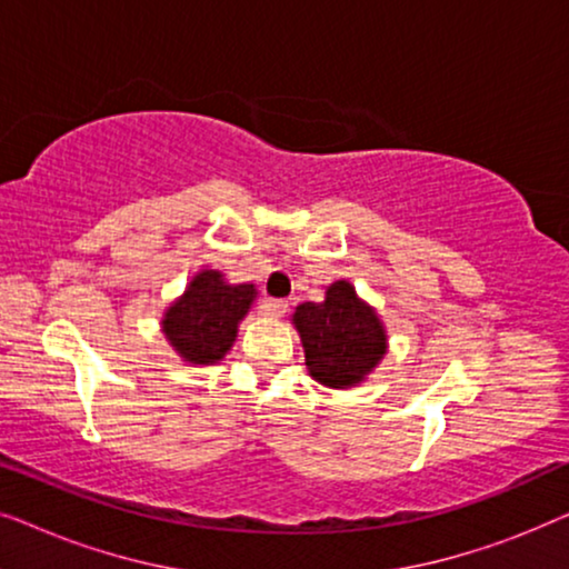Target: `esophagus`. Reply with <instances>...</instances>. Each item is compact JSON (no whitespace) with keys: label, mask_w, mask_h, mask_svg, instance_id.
Instances as JSON below:
<instances>
[{"label":"esophagus","mask_w":569,"mask_h":569,"mask_svg":"<svg viewBox=\"0 0 569 569\" xmlns=\"http://www.w3.org/2000/svg\"><path fill=\"white\" fill-rule=\"evenodd\" d=\"M287 310V300H277V298H267L261 302V316L267 318H279Z\"/></svg>","instance_id":"34e87169"}]
</instances>
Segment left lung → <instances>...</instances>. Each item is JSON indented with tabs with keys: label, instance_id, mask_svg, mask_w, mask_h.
I'll return each instance as SVG.
<instances>
[{
	"label": "left lung",
	"instance_id": "8db88e82",
	"mask_svg": "<svg viewBox=\"0 0 569 569\" xmlns=\"http://www.w3.org/2000/svg\"><path fill=\"white\" fill-rule=\"evenodd\" d=\"M310 378L326 388H355L388 352V333L378 310L357 295L349 279L326 287L321 302L295 308Z\"/></svg>",
	"mask_w": 569,
	"mask_h": 569
}]
</instances>
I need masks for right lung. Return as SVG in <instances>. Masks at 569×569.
<instances>
[{
  "label": "right lung",
  "mask_w": 569,
  "mask_h": 569,
  "mask_svg": "<svg viewBox=\"0 0 569 569\" xmlns=\"http://www.w3.org/2000/svg\"><path fill=\"white\" fill-rule=\"evenodd\" d=\"M256 284H232L222 271L201 269L162 313L160 329L183 362L214 365L236 345L238 326L256 300Z\"/></svg>",
  "instance_id": "obj_1"
}]
</instances>
